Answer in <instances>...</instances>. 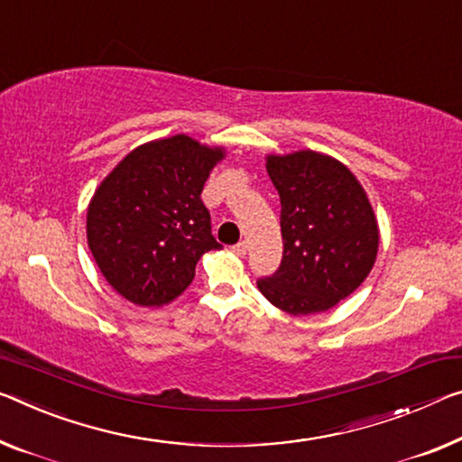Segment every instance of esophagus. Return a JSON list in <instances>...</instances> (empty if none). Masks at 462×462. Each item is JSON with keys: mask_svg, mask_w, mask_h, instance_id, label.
<instances>
[{"mask_svg": "<svg viewBox=\"0 0 462 462\" xmlns=\"http://www.w3.org/2000/svg\"><path fill=\"white\" fill-rule=\"evenodd\" d=\"M231 250H233V252H236L237 255H245V254H247V244H245V241H239V244H236V245H233V247H231Z\"/></svg>", "mask_w": 462, "mask_h": 462, "instance_id": "1", "label": "esophagus"}]
</instances>
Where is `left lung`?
<instances>
[{
  "label": "left lung",
  "mask_w": 462,
  "mask_h": 462,
  "mask_svg": "<svg viewBox=\"0 0 462 462\" xmlns=\"http://www.w3.org/2000/svg\"><path fill=\"white\" fill-rule=\"evenodd\" d=\"M281 198L282 260L258 279L262 295L293 316L330 310L370 274L378 254V223L355 175L314 151L268 157Z\"/></svg>",
  "instance_id": "1"
}]
</instances>
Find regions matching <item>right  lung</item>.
Wrapping results in <instances>:
<instances>
[{"mask_svg": "<svg viewBox=\"0 0 462 462\" xmlns=\"http://www.w3.org/2000/svg\"><path fill=\"white\" fill-rule=\"evenodd\" d=\"M223 148L189 136L138 146L105 177L87 215L88 247L109 285L154 308L194 281L202 254L221 250L202 189Z\"/></svg>", "mask_w": 462, "mask_h": 462, "instance_id": "obj_1", "label": "right lung"}]
</instances>
